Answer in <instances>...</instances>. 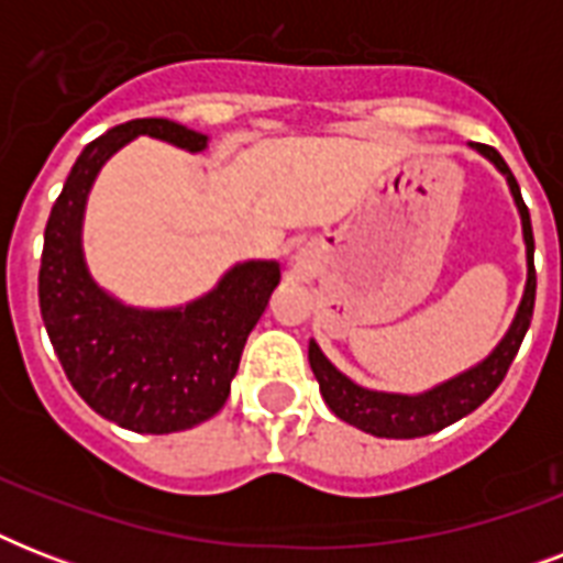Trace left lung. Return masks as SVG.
Instances as JSON below:
<instances>
[{
  "mask_svg": "<svg viewBox=\"0 0 563 563\" xmlns=\"http://www.w3.org/2000/svg\"><path fill=\"white\" fill-rule=\"evenodd\" d=\"M473 148L488 157L508 180V189L515 195L517 212L523 221V242H526V289L523 300L517 307V316L508 327V333L503 335V342L494 351L473 365L464 374L446 379V383L435 385L423 394H388V391H371L362 388L344 376L342 371L335 368L333 362L327 360L316 339L309 342V368L316 374L318 385H321V397L330 406L335 418H342L344 423L371 432L376 438H420L432 435L438 429L450 427L455 420H462L464 415H471L473 409H479L482 402L488 400L490 394L497 391V385L503 383V376L508 374L511 362H515L523 335L532 324V309H534V236H532V219H529V207L523 203V195L517 187L515 175L508 169V163L499 157L497 148L490 145L473 143Z\"/></svg>",
  "mask_w": 563,
  "mask_h": 563,
  "instance_id": "obj_1",
  "label": "left lung"
}]
</instances>
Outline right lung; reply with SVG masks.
I'll list each match as a JSON object with an SVG mask.
<instances>
[{
  "label": "right lung",
  "mask_w": 563,
  "mask_h": 563,
  "mask_svg": "<svg viewBox=\"0 0 563 563\" xmlns=\"http://www.w3.org/2000/svg\"><path fill=\"white\" fill-rule=\"evenodd\" d=\"M143 134L192 154L207 148V134L169 119H131L92 140L46 221L40 316L69 383L92 411L131 432L169 435L224 406L247 333L280 283V265L236 263L216 289L175 309L128 307L101 289L84 263V207L101 166Z\"/></svg>",
  "instance_id": "add662e5"
}]
</instances>
